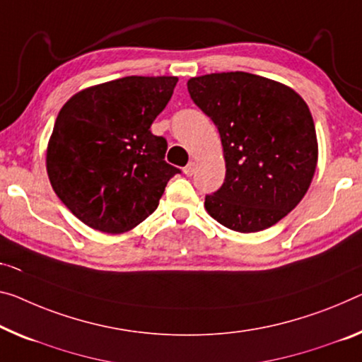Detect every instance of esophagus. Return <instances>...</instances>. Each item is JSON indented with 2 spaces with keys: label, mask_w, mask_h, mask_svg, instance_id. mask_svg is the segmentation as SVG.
<instances>
[{
  "label": "esophagus",
  "mask_w": 362,
  "mask_h": 362,
  "mask_svg": "<svg viewBox=\"0 0 362 362\" xmlns=\"http://www.w3.org/2000/svg\"><path fill=\"white\" fill-rule=\"evenodd\" d=\"M182 171H185L186 176H192L194 171H196V163L189 162V163L185 166V170H182Z\"/></svg>",
  "instance_id": "esophagus-1"
}]
</instances>
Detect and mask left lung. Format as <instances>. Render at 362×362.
Returning <instances> with one entry per match:
<instances>
[{
	"label": "left lung",
	"mask_w": 362,
	"mask_h": 362,
	"mask_svg": "<svg viewBox=\"0 0 362 362\" xmlns=\"http://www.w3.org/2000/svg\"><path fill=\"white\" fill-rule=\"evenodd\" d=\"M187 90L223 146L225 182L205 196V210L239 233L278 223L315 173L319 146L308 103L291 87L243 71L192 77Z\"/></svg>",
	"instance_id": "obj_1"
}]
</instances>
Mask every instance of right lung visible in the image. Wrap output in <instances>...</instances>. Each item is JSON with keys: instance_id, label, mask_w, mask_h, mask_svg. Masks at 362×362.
Here are the masks:
<instances>
[{"instance_id": "right-lung-1", "label": "right lung", "mask_w": 362, "mask_h": 362, "mask_svg": "<svg viewBox=\"0 0 362 362\" xmlns=\"http://www.w3.org/2000/svg\"><path fill=\"white\" fill-rule=\"evenodd\" d=\"M175 76H127L77 92L59 110L47 147L53 191L82 223L119 235L155 212L170 177L166 141L150 131Z\"/></svg>"}]
</instances>
